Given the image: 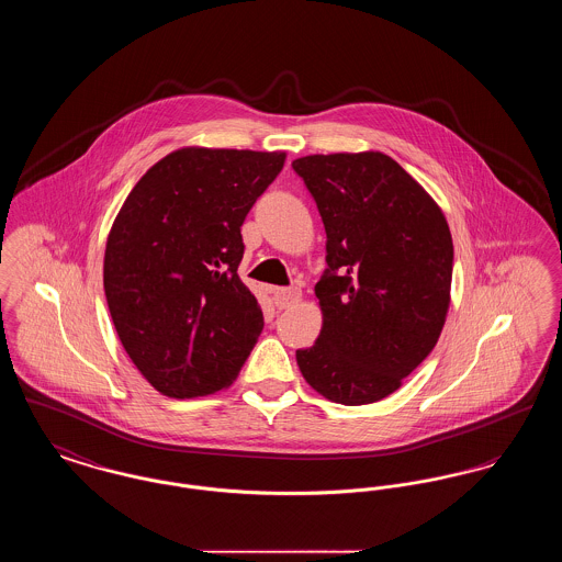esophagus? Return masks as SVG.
<instances>
[{
  "instance_id": "obj_1",
  "label": "esophagus",
  "mask_w": 562,
  "mask_h": 562,
  "mask_svg": "<svg viewBox=\"0 0 562 562\" xmlns=\"http://www.w3.org/2000/svg\"><path fill=\"white\" fill-rule=\"evenodd\" d=\"M299 299H301V289H296V286H291V289H276V291H273V303H276L278 310L291 307Z\"/></svg>"
}]
</instances>
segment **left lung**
Returning a JSON list of instances; mask_svg holds the SVG:
<instances>
[{"instance_id": "1", "label": "left lung", "mask_w": 562, "mask_h": 562, "mask_svg": "<svg viewBox=\"0 0 562 562\" xmlns=\"http://www.w3.org/2000/svg\"><path fill=\"white\" fill-rule=\"evenodd\" d=\"M293 170L318 206L328 266L316 284L321 335L296 349V364L328 401H381L428 358L445 326L453 278L447 218L379 151L305 156Z\"/></svg>"}]
</instances>
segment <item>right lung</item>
Returning <instances> with one entry per match:
<instances>
[{
	"label": "right lung",
	"instance_id": "add662e5",
	"mask_svg": "<svg viewBox=\"0 0 562 562\" xmlns=\"http://www.w3.org/2000/svg\"><path fill=\"white\" fill-rule=\"evenodd\" d=\"M286 156L186 147L154 164L109 232V314L134 367L164 396L227 387L263 312L238 276L240 227Z\"/></svg>",
	"mask_w": 562,
	"mask_h": 562
}]
</instances>
